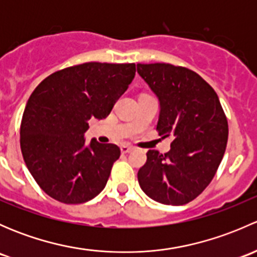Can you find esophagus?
I'll return each mask as SVG.
<instances>
[{
	"label": "esophagus",
	"instance_id": "1",
	"mask_svg": "<svg viewBox=\"0 0 257 257\" xmlns=\"http://www.w3.org/2000/svg\"><path fill=\"white\" fill-rule=\"evenodd\" d=\"M120 150H121V153H123V154H128V153L133 152L134 147H132V145H121Z\"/></svg>",
	"mask_w": 257,
	"mask_h": 257
}]
</instances>
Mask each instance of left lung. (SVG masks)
<instances>
[{"instance_id":"8db88e82","label":"left lung","mask_w":257,"mask_h":257,"mask_svg":"<svg viewBox=\"0 0 257 257\" xmlns=\"http://www.w3.org/2000/svg\"><path fill=\"white\" fill-rule=\"evenodd\" d=\"M160 102L157 131L170 150H148L139 169L142 190L165 205H184L211 183L224 157L229 125L219 97L198 73L169 63L137 64Z\"/></svg>"}]
</instances>
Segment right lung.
<instances>
[{"label": "right lung", "mask_w": 257, "mask_h": 257, "mask_svg": "<svg viewBox=\"0 0 257 257\" xmlns=\"http://www.w3.org/2000/svg\"><path fill=\"white\" fill-rule=\"evenodd\" d=\"M136 76L134 63L77 64L45 78L22 115L20 143L36 183L63 204H82L104 189L120 149L92 139L90 118H107Z\"/></svg>", "instance_id": "1"}]
</instances>
